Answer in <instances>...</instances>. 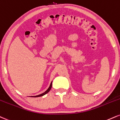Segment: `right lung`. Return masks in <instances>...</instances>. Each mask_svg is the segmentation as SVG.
<instances>
[{"label":"right lung","instance_id":"right-lung-1","mask_svg":"<svg viewBox=\"0 0 120 120\" xmlns=\"http://www.w3.org/2000/svg\"><path fill=\"white\" fill-rule=\"evenodd\" d=\"M52 82H51V84H50V86H49V88L47 89V90H46V91L44 92V93H42V94H41L37 95V96H32V97H41V96H44V95H45L46 94H47V93H48V92H49V91H50V89H51V87H52Z\"/></svg>","mask_w":120,"mask_h":120}]
</instances>
